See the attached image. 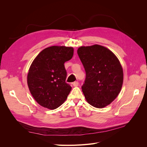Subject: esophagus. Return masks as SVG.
<instances>
[{
  "label": "esophagus",
  "mask_w": 147,
  "mask_h": 147,
  "mask_svg": "<svg viewBox=\"0 0 147 147\" xmlns=\"http://www.w3.org/2000/svg\"><path fill=\"white\" fill-rule=\"evenodd\" d=\"M72 84H73V86H78L79 83H78V82L77 81V82H74Z\"/></svg>",
  "instance_id": "obj_1"
}]
</instances>
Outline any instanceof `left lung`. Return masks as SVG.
<instances>
[{"instance_id":"8db88e82","label":"left lung","mask_w":147,"mask_h":147,"mask_svg":"<svg viewBox=\"0 0 147 147\" xmlns=\"http://www.w3.org/2000/svg\"><path fill=\"white\" fill-rule=\"evenodd\" d=\"M77 53L86 72L82 86L84 97L94 107L104 108L116 99L121 90V65L113 53L101 45L81 47Z\"/></svg>"}]
</instances>
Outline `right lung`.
Here are the masks:
<instances>
[{"label": "right lung", "instance_id": "right-lung-1", "mask_svg": "<svg viewBox=\"0 0 147 147\" xmlns=\"http://www.w3.org/2000/svg\"><path fill=\"white\" fill-rule=\"evenodd\" d=\"M74 48L52 46L35 57L28 74L29 91L38 104L48 109L59 107L66 100L71 87L65 82V62L72 59Z\"/></svg>", "mask_w": 147, "mask_h": 147}]
</instances>
